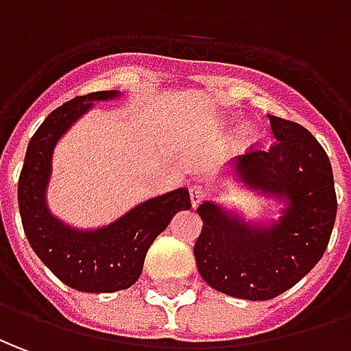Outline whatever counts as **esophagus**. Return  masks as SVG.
Masks as SVG:
<instances>
[{
  "label": "esophagus",
  "mask_w": 351,
  "mask_h": 351,
  "mask_svg": "<svg viewBox=\"0 0 351 351\" xmlns=\"http://www.w3.org/2000/svg\"><path fill=\"white\" fill-rule=\"evenodd\" d=\"M189 197H191V204H193V206H199L200 202L204 200V197H206V191L202 189L200 185H191Z\"/></svg>",
  "instance_id": "1"
}]
</instances>
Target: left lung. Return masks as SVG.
<instances>
[{"instance_id":"1","label":"left lung","mask_w":351,"mask_h":351,"mask_svg":"<svg viewBox=\"0 0 351 351\" xmlns=\"http://www.w3.org/2000/svg\"><path fill=\"white\" fill-rule=\"evenodd\" d=\"M273 143L227 162L219 178L275 206L273 217H246L237 206L204 200L195 245L200 277L243 300H269L308 275L327 250L337 193L325 149L306 128L269 116ZM223 183V180H221ZM226 187H217L219 197Z\"/></svg>"}]
</instances>
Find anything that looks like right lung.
<instances>
[{
    "label": "right lung",
    "instance_id": "obj_1",
    "mask_svg": "<svg viewBox=\"0 0 351 351\" xmlns=\"http://www.w3.org/2000/svg\"><path fill=\"white\" fill-rule=\"evenodd\" d=\"M120 97L122 91L116 89L97 91L53 110L28 143L19 180V210L28 243L57 279L80 292H118L135 285L149 246L171 217L191 208L189 189L178 187L135 204L106 226H70L51 212L47 191L59 141L95 103Z\"/></svg>",
    "mask_w": 351,
    "mask_h": 351
}]
</instances>
